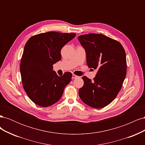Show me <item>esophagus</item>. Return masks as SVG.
Instances as JSON below:
<instances>
[{
	"label": "esophagus",
	"mask_w": 145,
	"mask_h": 145,
	"mask_svg": "<svg viewBox=\"0 0 145 145\" xmlns=\"http://www.w3.org/2000/svg\"><path fill=\"white\" fill-rule=\"evenodd\" d=\"M77 77H78V76H77L75 75V74H72V78H73V79H74V78H77Z\"/></svg>",
	"instance_id": "34e87169"
}]
</instances>
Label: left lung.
I'll use <instances>...</instances> for the list:
<instances>
[{"label": "left lung", "mask_w": 145, "mask_h": 145, "mask_svg": "<svg viewBox=\"0 0 145 145\" xmlns=\"http://www.w3.org/2000/svg\"><path fill=\"white\" fill-rule=\"evenodd\" d=\"M84 48L88 67L97 69L93 81L85 76L78 90L81 100L94 108L107 106L121 88L126 75V53L120 43L101 34L78 37Z\"/></svg>", "instance_id": "8db88e82"}]
</instances>
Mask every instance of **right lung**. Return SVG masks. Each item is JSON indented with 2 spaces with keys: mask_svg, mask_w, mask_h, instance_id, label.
I'll list each match as a JSON object with an SVG mask.
<instances>
[{
  "mask_svg": "<svg viewBox=\"0 0 145 145\" xmlns=\"http://www.w3.org/2000/svg\"><path fill=\"white\" fill-rule=\"evenodd\" d=\"M74 33L47 32L31 37L26 43L20 63L24 88L34 103L51 106L62 97L72 74L59 76L52 69L61 59L62 47L76 36Z\"/></svg>",
  "mask_w": 145,
  "mask_h": 145,
  "instance_id": "right-lung-1",
  "label": "right lung"
}]
</instances>
